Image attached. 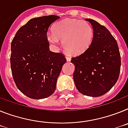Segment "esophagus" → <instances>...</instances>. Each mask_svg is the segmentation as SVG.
<instances>
[{"label": "esophagus", "mask_w": 128, "mask_h": 128, "mask_svg": "<svg viewBox=\"0 0 128 128\" xmlns=\"http://www.w3.org/2000/svg\"><path fill=\"white\" fill-rule=\"evenodd\" d=\"M66 60H67V62H70L71 61V58L69 57V56H66Z\"/></svg>", "instance_id": "1"}]
</instances>
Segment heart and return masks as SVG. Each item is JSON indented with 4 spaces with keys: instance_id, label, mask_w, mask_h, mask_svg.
Returning a JSON list of instances; mask_svg holds the SVG:
<instances>
[{
    "instance_id": "1",
    "label": "heart",
    "mask_w": 128,
    "mask_h": 128,
    "mask_svg": "<svg viewBox=\"0 0 128 128\" xmlns=\"http://www.w3.org/2000/svg\"><path fill=\"white\" fill-rule=\"evenodd\" d=\"M94 30L88 22L76 19H65L56 22L52 27V33L48 34V40L53 45L63 41L64 49L70 54L79 55L90 46Z\"/></svg>"
}]
</instances>
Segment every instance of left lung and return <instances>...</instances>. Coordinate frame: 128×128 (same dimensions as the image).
I'll return each mask as SVG.
<instances>
[{
    "label": "left lung",
    "mask_w": 128,
    "mask_h": 128,
    "mask_svg": "<svg viewBox=\"0 0 128 128\" xmlns=\"http://www.w3.org/2000/svg\"><path fill=\"white\" fill-rule=\"evenodd\" d=\"M85 20L90 22L94 38L90 48L71 60L75 66L73 77L79 92L98 97L110 90L118 79L120 54L116 41L104 26L94 19Z\"/></svg>",
    "instance_id": "8db88e82"
}]
</instances>
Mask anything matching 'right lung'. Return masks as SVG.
Here are the masks:
<instances>
[{"instance_id": "obj_1", "label": "right lung", "mask_w": 128, "mask_h": 128, "mask_svg": "<svg viewBox=\"0 0 128 128\" xmlns=\"http://www.w3.org/2000/svg\"><path fill=\"white\" fill-rule=\"evenodd\" d=\"M59 18H32L18 30L12 42L13 78L19 90L30 98L40 100L52 95L66 62L61 53L49 50L47 35L49 26Z\"/></svg>"}]
</instances>
